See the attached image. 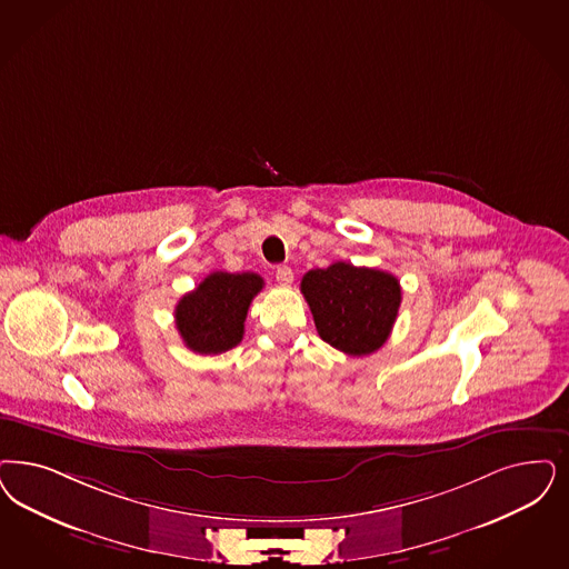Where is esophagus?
<instances>
[{
	"label": "esophagus",
	"instance_id": "obj_1",
	"mask_svg": "<svg viewBox=\"0 0 569 569\" xmlns=\"http://www.w3.org/2000/svg\"><path fill=\"white\" fill-rule=\"evenodd\" d=\"M274 277H277V283H279V286H286V288L292 286V281H295V273H292L290 267H277Z\"/></svg>",
	"mask_w": 569,
	"mask_h": 569
}]
</instances>
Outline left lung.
Returning a JSON list of instances; mask_svg holds the SVG:
<instances>
[{
  "instance_id": "obj_1",
  "label": "left lung",
  "mask_w": 569,
  "mask_h": 569,
  "mask_svg": "<svg viewBox=\"0 0 569 569\" xmlns=\"http://www.w3.org/2000/svg\"><path fill=\"white\" fill-rule=\"evenodd\" d=\"M300 292L321 340L353 357L373 353L387 342L401 305L395 274L349 262L309 271L300 281Z\"/></svg>"
}]
</instances>
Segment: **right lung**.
Listing matches in <instances>:
<instances>
[{"label":"right lung","instance_id":"obj_1","mask_svg":"<svg viewBox=\"0 0 569 569\" xmlns=\"http://www.w3.org/2000/svg\"><path fill=\"white\" fill-rule=\"evenodd\" d=\"M264 281L256 273H210L178 300L177 330L193 353L218 355L237 347L250 302Z\"/></svg>","mask_w":569,"mask_h":569}]
</instances>
